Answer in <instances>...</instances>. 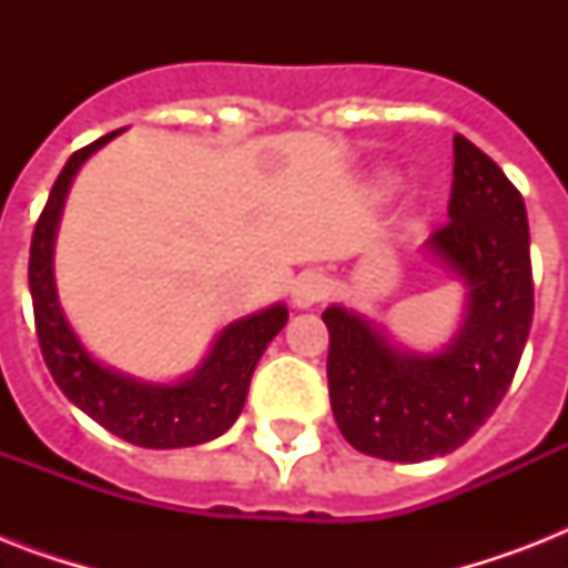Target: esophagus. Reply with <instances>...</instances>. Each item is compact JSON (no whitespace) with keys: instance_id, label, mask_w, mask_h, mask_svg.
<instances>
[{"instance_id":"34e87169","label":"esophagus","mask_w":568,"mask_h":568,"mask_svg":"<svg viewBox=\"0 0 568 568\" xmlns=\"http://www.w3.org/2000/svg\"><path fill=\"white\" fill-rule=\"evenodd\" d=\"M327 294H329V283L321 274H315V271L301 274L297 280H294L292 297L297 306H315V303L324 301Z\"/></svg>"}]
</instances>
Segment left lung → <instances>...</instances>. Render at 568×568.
Returning <instances> with one entry per match:
<instances>
[{
  "mask_svg": "<svg viewBox=\"0 0 568 568\" xmlns=\"http://www.w3.org/2000/svg\"><path fill=\"white\" fill-rule=\"evenodd\" d=\"M450 221L430 250L457 271L468 315L439 356L400 354L354 312L329 306V404L356 450L395 463L445 457L501 404L534 321L528 212L498 164L454 135Z\"/></svg>",
  "mask_w": 568,
  "mask_h": 568,
  "instance_id": "obj_1",
  "label": "left lung"
}]
</instances>
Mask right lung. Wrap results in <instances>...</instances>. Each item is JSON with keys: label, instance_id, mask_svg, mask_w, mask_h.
I'll list each match as a JSON object with an SVG mask.
<instances>
[{"label": "right lung", "instance_id": "obj_1", "mask_svg": "<svg viewBox=\"0 0 568 568\" xmlns=\"http://www.w3.org/2000/svg\"><path fill=\"white\" fill-rule=\"evenodd\" d=\"M114 135L118 132H109L67 159L31 232L29 292L40 354L58 388L109 433L141 448H189L221 436L239 418L258 356L265 354L267 342L285 327L288 310L271 306L223 329L200 372L176 386L135 383L91 359L58 306L52 280V239L75 171L93 150H100Z\"/></svg>", "mask_w": 568, "mask_h": 568}]
</instances>
